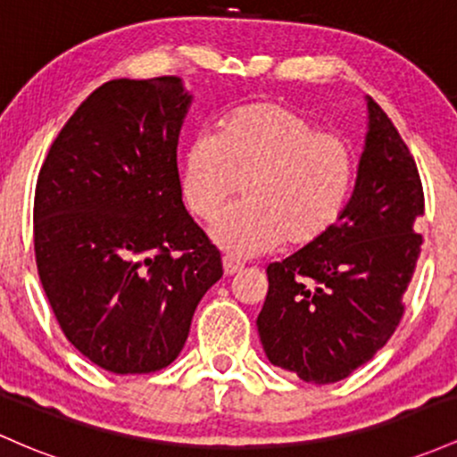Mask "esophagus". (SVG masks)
Segmentation results:
<instances>
[{"label": "esophagus", "mask_w": 457, "mask_h": 457, "mask_svg": "<svg viewBox=\"0 0 457 457\" xmlns=\"http://www.w3.org/2000/svg\"><path fill=\"white\" fill-rule=\"evenodd\" d=\"M240 269H243V267H240V264L237 262V260H232V258H223V273L228 275V278H229V275L238 273Z\"/></svg>", "instance_id": "esophagus-1"}]
</instances>
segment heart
Segmentation results:
<instances>
[{"label": "heart", "instance_id": "1", "mask_svg": "<svg viewBox=\"0 0 457 457\" xmlns=\"http://www.w3.org/2000/svg\"><path fill=\"white\" fill-rule=\"evenodd\" d=\"M355 158L349 143L279 102L245 104L225 114L214 137L184 152L182 197L210 220L234 195L245 202L214 220L212 240L237 258L282 243L303 249L336 228L349 202Z\"/></svg>", "mask_w": 457, "mask_h": 457}]
</instances>
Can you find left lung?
I'll use <instances>...</instances> for the list:
<instances>
[{
    "mask_svg": "<svg viewBox=\"0 0 457 457\" xmlns=\"http://www.w3.org/2000/svg\"><path fill=\"white\" fill-rule=\"evenodd\" d=\"M367 104V143L343 217L319 243L267 267L260 340L270 364L310 384L349 378L388 343L423 245L419 169L388 114Z\"/></svg>",
    "mask_w": 457,
    "mask_h": 457,
    "instance_id": "left-lung-1",
    "label": "left lung"
}]
</instances>
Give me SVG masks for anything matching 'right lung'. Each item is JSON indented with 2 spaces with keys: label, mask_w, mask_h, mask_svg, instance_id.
<instances>
[{
  "label": "right lung",
  "mask_w": 457,
  "mask_h": 457,
  "mask_svg": "<svg viewBox=\"0 0 457 457\" xmlns=\"http://www.w3.org/2000/svg\"><path fill=\"white\" fill-rule=\"evenodd\" d=\"M182 79H110L49 147L34 193V255L60 329L119 375L169 367L223 275L182 202Z\"/></svg>",
  "instance_id": "obj_1"
}]
</instances>
